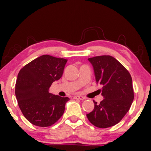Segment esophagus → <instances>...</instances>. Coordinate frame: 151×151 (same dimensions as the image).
Listing matches in <instances>:
<instances>
[{
  "instance_id": "esophagus-1",
  "label": "esophagus",
  "mask_w": 151,
  "mask_h": 151,
  "mask_svg": "<svg viewBox=\"0 0 151 151\" xmlns=\"http://www.w3.org/2000/svg\"><path fill=\"white\" fill-rule=\"evenodd\" d=\"M74 99L84 100V99H85V97H84V96H74Z\"/></svg>"
}]
</instances>
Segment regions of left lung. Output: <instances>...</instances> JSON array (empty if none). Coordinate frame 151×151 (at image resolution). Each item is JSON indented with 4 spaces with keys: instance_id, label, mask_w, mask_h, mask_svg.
Segmentation results:
<instances>
[{
    "instance_id": "left-lung-1",
    "label": "left lung",
    "mask_w": 151,
    "mask_h": 151,
    "mask_svg": "<svg viewBox=\"0 0 151 151\" xmlns=\"http://www.w3.org/2000/svg\"><path fill=\"white\" fill-rule=\"evenodd\" d=\"M97 84L102 85L104 99L86 114L88 119L98 128H108L120 121L129 111L134 98L132 78L125 67L109 55L89 58Z\"/></svg>"
}]
</instances>
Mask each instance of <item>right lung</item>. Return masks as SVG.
Segmentation results:
<instances>
[{
	"label": "right lung",
	"mask_w": 151,
	"mask_h": 151,
	"mask_svg": "<svg viewBox=\"0 0 151 151\" xmlns=\"http://www.w3.org/2000/svg\"><path fill=\"white\" fill-rule=\"evenodd\" d=\"M67 62L66 59L45 55L19 72L15 96L24 116L33 125L50 126L63 115L70 99L50 93L49 88L62 77Z\"/></svg>",
	"instance_id": "obj_1"
}]
</instances>
